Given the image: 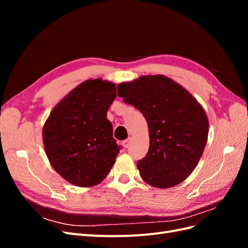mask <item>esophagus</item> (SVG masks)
<instances>
[{
    "mask_svg": "<svg viewBox=\"0 0 248 248\" xmlns=\"http://www.w3.org/2000/svg\"><path fill=\"white\" fill-rule=\"evenodd\" d=\"M122 145H123V147H124V148H128V147L130 146V139H129V140H124V141L122 142Z\"/></svg>",
    "mask_w": 248,
    "mask_h": 248,
    "instance_id": "obj_1",
    "label": "esophagus"
}]
</instances>
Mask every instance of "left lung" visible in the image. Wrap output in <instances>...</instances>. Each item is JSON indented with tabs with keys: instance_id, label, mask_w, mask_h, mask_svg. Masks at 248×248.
<instances>
[{
	"instance_id": "obj_1",
	"label": "left lung",
	"mask_w": 248,
	"mask_h": 248,
	"mask_svg": "<svg viewBox=\"0 0 248 248\" xmlns=\"http://www.w3.org/2000/svg\"><path fill=\"white\" fill-rule=\"evenodd\" d=\"M118 96L138 108L148 123L149 151L138 161L141 179L156 188L183 182L207 144L205 109L185 88L161 74L121 82Z\"/></svg>"
}]
</instances>
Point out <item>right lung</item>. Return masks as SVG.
I'll use <instances>...</instances> for the list:
<instances>
[{"label":"right lung","mask_w":248,"mask_h":248,"mask_svg":"<svg viewBox=\"0 0 248 248\" xmlns=\"http://www.w3.org/2000/svg\"><path fill=\"white\" fill-rule=\"evenodd\" d=\"M116 97L114 82L87 79L60 100L44 123L46 154L69 183L95 186L114 166L120 148L107 114Z\"/></svg>","instance_id":"add662e5"}]
</instances>
